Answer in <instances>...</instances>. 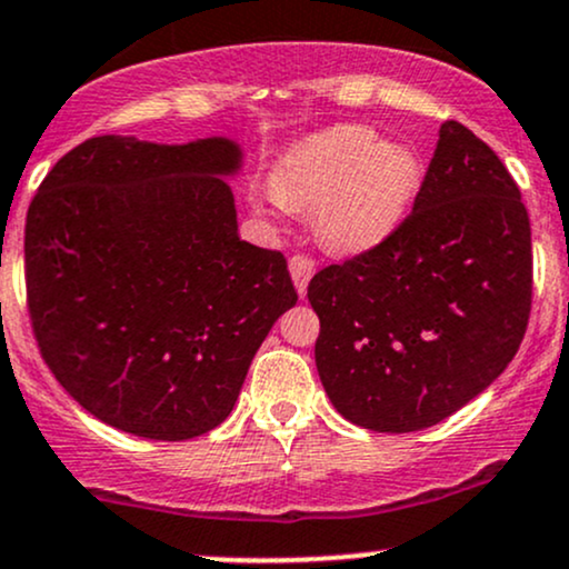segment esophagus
I'll list each match as a JSON object with an SVG mask.
<instances>
[{
	"label": "esophagus",
	"instance_id": "esophagus-1",
	"mask_svg": "<svg viewBox=\"0 0 569 569\" xmlns=\"http://www.w3.org/2000/svg\"><path fill=\"white\" fill-rule=\"evenodd\" d=\"M289 270H291L293 286H297L299 297H305L307 283H310V278L316 276V262H312L310 257H305V253H293V257L289 259Z\"/></svg>",
	"mask_w": 569,
	"mask_h": 569
}]
</instances>
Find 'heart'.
I'll return each mask as SVG.
<instances>
[{
    "label": "heart",
    "instance_id": "b5f03b06",
    "mask_svg": "<svg viewBox=\"0 0 569 569\" xmlns=\"http://www.w3.org/2000/svg\"><path fill=\"white\" fill-rule=\"evenodd\" d=\"M420 187V162L398 141H377L367 126L312 136L272 173L286 208L316 206V227L337 251H367L390 238Z\"/></svg>",
    "mask_w": 569,
    "mask_h": 569
}]
</instances>
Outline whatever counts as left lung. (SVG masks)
Instances as JSON below:
<instances>
[{
  "label": "left lung",
  "mask_w": 569,
  "mask_h": 569,
  "mask_svg": "<svg viewBox=\"0 0 569 569\" xmlns=\"http://www.w3.org/2000/svg\"><path fill=\"white\" fill-rule=\"evenodd\" d=\"M316 367L352 426L411 433L447 420L511 363L532 307V238L498 154L439 130L415 208L390 238L307 286Z\"/></svg>",
  "instance_id": "8db88e82"
}]
</instances>
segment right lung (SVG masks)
Here are the masks:
<instances>
[{
	"label": "right lung",
	"mask_w": 569,
	"mask_h": 569,
	"mask_svg": "<svg viewBox=\"0 0 569 569\" xmlns=\"http://www.w3.org/2000/svg\"><path fill=\"white\" fill-rule=\"evenodd\" d=\"M230 139L96 136L26 213V299L44 363L101 422L184 441L227 420L272 323L297 305L280 251L238 234Z\"/></svg>",
	"instance_id": "add662e5"
}]
</instances>
